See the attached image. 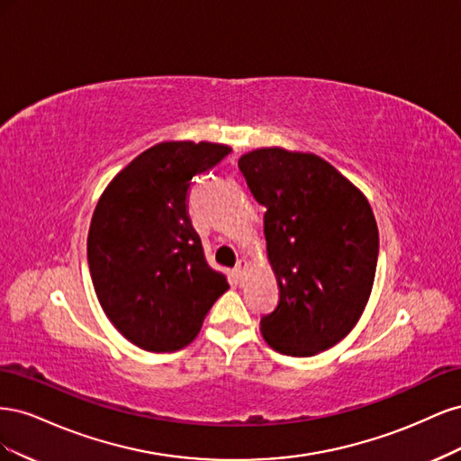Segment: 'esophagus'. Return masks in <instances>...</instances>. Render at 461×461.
I'll list each match as a JSON object with an SVG mask.
<instances>
[{"label":"esophagus","instance_id":"1","mask_svg":"<svg viewBox=\"0 0 461 461\" xmlns=\"http://www.w3.org/2000/svg\"><path fill=\"white\" fill-rule=\"evenodd\" d=\"M248 269H249V261L240 259L239 263H236V267H234L236 278H239V281H242V278H244V275H246V271H248Z\"/></svg>","mask_w":461,"mask_h":461}]
</instances>
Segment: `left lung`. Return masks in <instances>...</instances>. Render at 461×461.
Returning a JSON list of instances; mask_svg holds the SVG:
<instances>
[{"instance_id":"obj_1","label":"left lung","mask_w":461,"mask_h":461,"mask_svg":"<svg viewBox=\"0 0 461 461\" xmlns=\"http://www.w3.org/2000/svg\"><path fill=\"white\" fill-rule=\"evenodd\" d=\"M265 205L267 258L278 303L261 317L273 350L310 357L329 350L364 313L379 258V229L357 186L315 153L259 148L239 159Z\"/></svg>"}]
</instances>
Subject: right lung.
Listing matches in <instances>:
<instances>
[{"label":"right lung","mask_w":461,"mask_h":461,"mask_svg":"<svg viewBox=\"0 0 461 461\" xmlns=\"http://www.w3.org/2000/svg\"><path fill=\"white\" fill-rule=\"evenodd\" d=\"M213 142H161L115 175L88 230V265L102 310L124 339L148 352L190 344L229 290L209 267L188 217L194 176L225 159Z\"/></svg>","instance_id":"add662e5"}]
</instances>
